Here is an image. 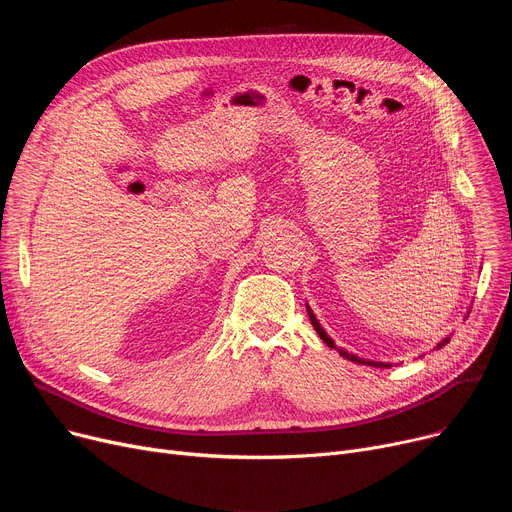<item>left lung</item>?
I'll return each mask as SVG.
<instances>
[{"label":"left lung","instance_id":"8db88e82","mask_svg":"<svg viewBox=\"0 0 512 512\" xmlns=\"http://www.w3.org/2000/svg\"><path fill=\"white\" fill-rule=\"evenodd\" d=\"M307 305V303H305ZM307 313H309V319H311V324H313V328H315V332L319 334V338L324 340L330 348H336V351L344 357V359H348V361H355V363H361V365H371V367H392L390 363H382V361H369V359H361V357H357V355H353V353H348V351H344V348H338L336 346V342L328 336V332L321 328V324L317 321V317H315V313L311 311V307L307 305ZM450 342V336H446V338H442L438 344H436V348H442V346H446Z\"/></svg>","mask_w":512,"mask_h":512}]
</instances>
